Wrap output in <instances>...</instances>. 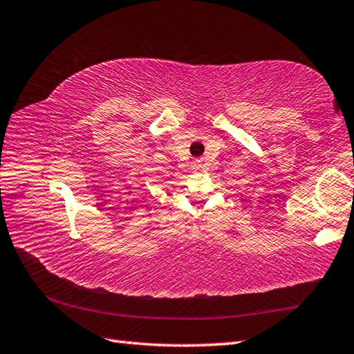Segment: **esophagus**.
<instances>
[{"label":"esophagus","instance_id":"esophagus-1","mask_svg":"<svg viewBox=\"0 0 354 354\" xmlns=\"http://www.w3.org/2000/svg\"><path fill=\"white\" fill-rule=\"evenodd\" d=\"M201 169H202V165H201L199 162H194V164H193V170H194V171H199Z\"/></svg>","mask_w":354,"mask_h":354}]
</instances>
